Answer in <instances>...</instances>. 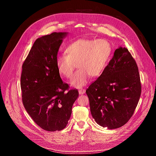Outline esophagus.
<instances>
[{"instance_id":"obj_1","label":"esophagus","mask_w":156,"mask_h":156,"mask_svg":"<svg viewBox=\"0 0 156 156\" xmlns=\"http://www.w3.org/2000/svg\"><path fill=\"white\" fill-rule=\"evenodd\" d=\"M85 92V89H81L79 90V93H80V94H84Z\"/></svg>"}]
</instances>
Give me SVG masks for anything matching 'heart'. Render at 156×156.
Segmentation results:
<instances>
[{"label":"heart","instance_id":"1","mask_svg":"<svg viewBox=\"0 0 156 156\" xmlns=\"http://www.w3.org/2000/svg\"><path fill=\"white\" fill-rule=\"evenodd\" d=\"M66 55L56 58L60 74L71 78L77 66L79 69L71 81L73 87L86 85L91 77H98L104 72L112 54V44L104 39H79L68 44Z\"/></svg>","mask_w":156,"mask_h":156}]
</instances>
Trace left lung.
I'll return each mask as SVG.
<instances>
[{
  "mask_svg": "<svg viewBox=\"0 0 156 156\" xmlns=\"http://www.w3.org/2000/svg\"><path fill=\"white\" fill-rule=\"evenodd\" d=\"M141 93L136 62L126 48L115 50L100 76L86 90L92 117L100 126L115 129L126 124Z\"/></svg>",
  "mask_w": 156,
  "mask_h": 156,
  "instance_id": "obj_1",
  "label": "left lung"
}]
</instances>
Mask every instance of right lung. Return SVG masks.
Here are the masks:
<instances>
[{"label": "right lung", "instance_id": "obj_1", "mask_svg": "<svg viewBox=\"0 0 156 156\" xmlns=\"http://www.w3.org/2000/svg\"><path fill=\"white\" fill-rule=\"evenodd\" d=\"M65 32H53L34 42L23 64L22 101L34 121L49 132L67 126L72 108L78 97L76 89L62 82L56 58Z\"/></svg>", "mask_w": 156, "mask_h": 156}]
</instances>
